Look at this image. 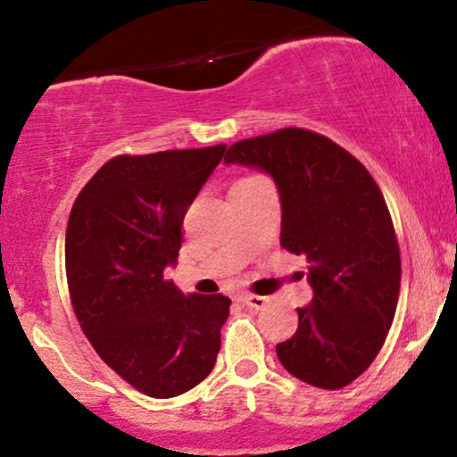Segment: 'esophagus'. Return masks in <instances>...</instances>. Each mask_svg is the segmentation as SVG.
Returning a JSON list of instances; mask_svg holds the SVG:
<instances>
[{
	"label": "esophagus",
	"instance_id": "esophagus-1",
	"mask_svg": "<svg viewBox=\"0 0 457 457\" xmlns=\"http://www.w3.org/2000/svg\"><path fill=\"white\" fill-rule=\"evenodd\" d=\"M238 301L249 309H255V312H262V309L270 303L266 296H255V295H240Z\"/></svg>",
	"mask_w": 457,
	"mask_h": 457
}]
</instances>
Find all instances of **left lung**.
I'll list each match as a JSON object with an SVG mask.
<instances>
[{
	"mask_svg": "<svg viewBox=\"0 0 457 457\" xmlns=\"http://www.w3.org/2000/svg\"><path fill=\"white\" fill-rule=\"evenodd\" d=\"M228 165L264 171L281 197V246L307 255L313 298L277 344L281 365L320 389H342L380 353L400 296V246L370 171L324 135L281 129L234 144Z\"/></svg>",
	"mask_w": 457,
	"mask_h": 457,
	"instance_id": "1",
	"label": "left lung"
}]
</instances>
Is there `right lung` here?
Returning a JSON list of instances; mask_svg holds the SVG:
<instances>
[{
  "mask_svg": "<svg viewBox=\"0 0 457 457\" xmlns=\"http://www.w3.org/2000/svg\"><path fill=\"white\" fill-rule=\"evenodd\" d=\"M225 145L115 156L75 199L66 277L75 316L98 356L150 397H176L212 371L229 316L223 295L185 296L165 279L188 206Z\"/></svg>",
  "mask_w": 457,
  "mask_h": 457,
  "instance_id": "obj_1",
  "label": "right lung"
}]
</instances>
